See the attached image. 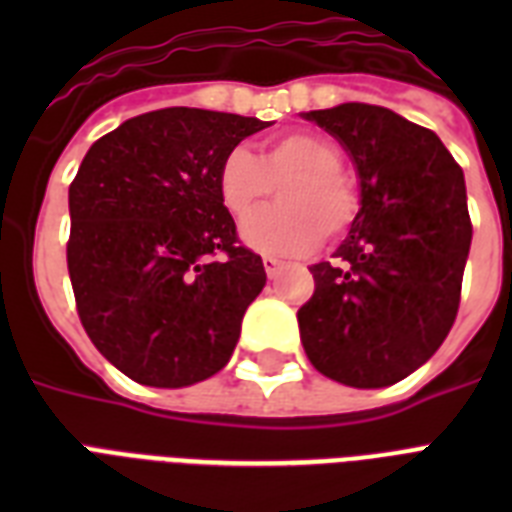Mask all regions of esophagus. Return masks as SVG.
<instances>
[{
    "label": "esophagus",
    "instance_id": "obj_1",
    "mask_svg": "<svg viewBox=\"0 0 512 512\" xmlns=\"http://www.w3.org/2000/svg\"><path fill=\"white\" fill-rule=\"evenodd\" d=\"M263 268H265V273H268V279H276V276L284 271V263H281V260H276V257H263Z\"/></svg>",
    "mask_w": 512,
    "mask_h": 512
}]
</instances>
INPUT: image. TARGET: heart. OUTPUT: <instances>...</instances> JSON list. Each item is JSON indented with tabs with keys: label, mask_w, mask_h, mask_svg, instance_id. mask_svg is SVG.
I'll return each instance as SVG.
<instances>
[{
	"label": "heart",
	"mask_w": 512,
	"mask_h": 512,
	"mask_svg": "<svg viewBox=\"0 0 512 512\" xmlns=\"http://www.w3.org/2000/svg\"><path fill=\"white\" fill-rule=\"evenodd\" d=\"M335 140L313 130L279 132L255 148H233L217 170V196L233 220L252 215L279 183L276 207L241 225V239L265 255H300L337 236L356 215V188L342 175Z\"/></svg>",
	"instance_id": "heart-1"
}]
</instances>
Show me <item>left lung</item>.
I'll use <instances>...</instances> for the list:
<instances>
[{
	"instance_id": "left-lung-1",
	"label": "left lung",
	"mask_w": 512,
	"mask_h": 512,
	"mask_svg": "<svg viewBox=\"0 0 512 512\" xmlns=\"http://www.w3.org/2000/svg\"><path fill=\"white\" fill-rule=\"evenodd\" d=\"M356 164L361 209L297 311L311 364L350 388L420 369L460 308L473 225L465 175L433 130L369 103L308 111Z\"/></svg>"
}]
</instances>
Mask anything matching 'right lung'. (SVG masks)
I'll return each mask as SVG.
<instances>
[{
    "label": "right lung",
    "instance_id": "right-lung-1",
    "mask_svg": "<svg viewBox=\"0 0 512 512\" xmlns=\"http://www.w3.org/2000/svg\"><path fill=\"white\" fill-rule=\"evenodd\" d=\"M252 116L162 108L92 143L68 188V276L95 348L130 380L185 388L220 372L265 287L217 170Z\"/></svg>",
    "mask_w": 512,
    "mask_h": 512
}]
</instances>
